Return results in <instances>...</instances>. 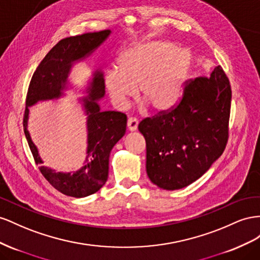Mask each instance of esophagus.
<instances>
[{
    "label": "esophagus",
    "instance_id": "esophagus-1",
    "mask_svg": "<svg viewBox=\"0 0 260 260\" xmlns=\"http://www.w3.org/2000/svg\"><path fill=\"white\" fill-rule=\"evenodd\" d=\"M138 126V120L135 117H129L127 120V128L129 131H136Z\"/></svg>",
    "mask_w": 260,
    "mask_h": 260
}]
</instances>
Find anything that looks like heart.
Instances as JSON below:
<instances>
[{"label": "heart", "instance_id": "obj_1", "mask_svg": "<svg viewBox=\"0 0 260 260\" xmlns=\"http://www.w3.org/2000/svg\"><path fill=\"white\" fill-rule=\"evenodd\" d=\"M189 57L172 42L153 40L132 44L107 72L105 83L114 105L123 109L136 92L154 111L172 107L179 99Z\"/></svg>", "mask_w": 260, "mask_h": 260}]
</instances>
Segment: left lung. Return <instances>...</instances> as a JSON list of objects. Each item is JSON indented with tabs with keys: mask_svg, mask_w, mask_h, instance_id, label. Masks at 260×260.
Returning <instances> with one entry per match:
<instances>
[{
	"mask_svg": "<svg viewBox=\"0 0 260 260\" xmlns=\"http://www.w3.org/2000/svg\"><path fill=\"white\" fill-rule=\"evenodd\" d=\"M231 84L221 66L210 77L183 83L179 102L139 123L150 181L167 190L198 180L223 153L229 139Z\"/></svg>",
	"mask_w": 260,
	"mask_h": 260,
	"instance_id": "obj_1",
	"label": "left lung"
}]
</instances>
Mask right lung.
I'll return each instance as SVG.
<instances>
[{
  "label": "right lung",
  "instance_id": "right-lung-1",
  "mask_svg": "<svg viewBox=\"0 0 260 260\" xmlns=\"http://www.w3.org/2000/svg\"><path fill=\"white\" fill-rule=\"evenodd\" d=\"M110 32L107 29L62 39L49 51L35 71L26 95L23 125L36 165H42V161L27 131L28 107L35 105L37 101L60 97L72 62L91 53L108 38ZM103 95L105 80L102 74L97 73L89 90V98L85 101L88 114L87 165L74 174L56 173L48 168L40 167L44 179L66 196L86 197L94 194L106 184L109 175L110 152L125 134L127 118L124 113L117 111H100L97 100Z\"/></svg>",
  "mask_w": 260,
  "mask_h": 260
}]
</instances>
